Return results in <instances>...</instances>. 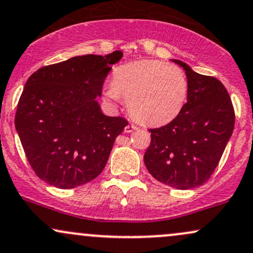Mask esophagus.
Wrapping results in <instances>:
<instances>
[{
    "label": "esophagus",
    "mask_w": 253,
    "mask_h": 253,
    "mask_svg": "<svg viewBox=\"0 0 253 253\" xmlns=\"http://www.w3.org/2000/svg\"><path fill=\"white\" fill-rule=\"evenodd\" d=\"M137 129H138V127L136 126H133V124H129V126H126V127H124V132L130 133V132L135 131V130H137Z\"/></svg>",
    "instance_id": "1"
}]
</instances>
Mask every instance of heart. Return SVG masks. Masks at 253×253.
<instances>
[{"label":"heart","instance_id":"heart-1","mask_svg":"<svg viewBox=\"0 0 253 253\" xmlns=\"http://www.w3.org/2000/svg\"><path fill=\"white\" fill-rule=\"evenodd\" d=\"M188 83L180 67L160 60H138L117 67L104 88L110 102L122 98L136 121L162 126L180 114L187 100Z\"/></svg>","mask_w":253,"mask_h":253}]
</instances>
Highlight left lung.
<instances>
[{"label":"left lung","instance_id":"8db88e82","mask_svg":"<svg viewBox=\"0 0 253 253\" xmlns=\"http://www.w3.org/2000/svg\"><path fill=\"white\" fill-rule=\"evenodd\" d=\"M171 61L186 72L187 103L170 123L149 130L144 163L160 182L191 189L204 185L220 161L233 132L234 110L218 79L197 73L177 59Z\"/></svg>","mask_w":253,"mask_h":253}]
</instances>
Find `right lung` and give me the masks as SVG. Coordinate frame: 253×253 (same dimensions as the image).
<instances>
[{"label": "right lung", "instance_id": "add662e5", "mask_svg": "<svg viewBox=\"0 0 253 253\" xmlns=\"http://www.w3.org/2000/svg\"><path fill=\"white\" fill-rule=\"evenodd\" d=\"M121 50L78 55L39 68L27 80L15 127L35 174L61 189L92 181L103 171L127 121L104 115L98 98Z\"/></svg>", "mask_w": 253, "mask_h": 253}]
</instances>
